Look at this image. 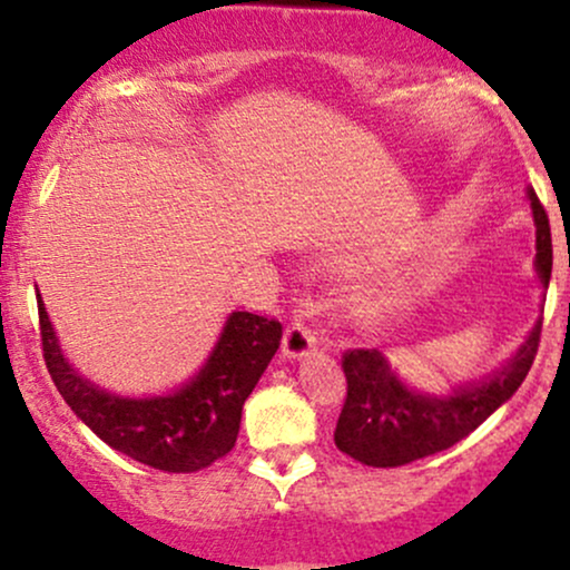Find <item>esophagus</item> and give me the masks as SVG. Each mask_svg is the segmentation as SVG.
<instances>
[{"label": "esophagus", "instance_id": "esophagus-1", "mask_svg": "<svg viewBox=\"0 0 570 570\" xmlns=\"http://www.w3.org/2000/svg\"><path fill=\"white\" fill-rule=\"evenodd\" d=\"M311 351H316V332L305 322H292L286 326L284 345H281L284 358H305Z\"/></svg>", "mask_w": 570, "mask_h": 570}]
</instances>
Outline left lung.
Instances as JSON below:
<instances>
[{
	"mask_svg": "<svg viewBox=\"0 0 570 570\" xmlns=\"http://www.w3.org/2000/svg\"><path fill=\"white\" fill-rule=\"evenodd\" d=\"M528 200L535 225V273L547 289L552 276V233L533 189H528ZM539 337L541 318L503 367L480 383L458 385L448 396L421 394L404 385L377 348L345 351L348 396L337 417V450L364 466L391 469L453 448L512 399L531 370Z\"/></svg>",
	"mask_w": 570,
	"mask_h": 570,
	"instance_id": "8db88e82",
	"label": "left lung"
}]
</instances>
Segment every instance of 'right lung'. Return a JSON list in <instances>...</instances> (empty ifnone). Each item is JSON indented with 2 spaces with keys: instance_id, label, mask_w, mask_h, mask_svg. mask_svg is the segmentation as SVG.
<instances>
[{
  "instance_id": "right-lung-1",
  "label": "right lung",
  "mask_w": 570,
  "mask_h": 570,
  "mask_svg": "<svg viewBox=\"0 0 570 570\" xmlns=\"http://www.w3.org/2000/svg\"><path fill=\"white\" fill-rule=\"evenodd\" d=\"M37 307L45 364L71 412L117 453L174 474L200 472L230 453L244 402L281 343L276 318L235 311L193 381L171 394L130 399L98 389L71 367L42 297Z\"/></svg>"
}]
</instances>
